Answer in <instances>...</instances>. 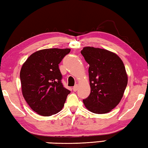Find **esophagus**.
<instances>
[{
	"label": "esophagus",
	"mask_w": 148,
	"mask_h": 148,
	"mask_svg": "<svg viewBox=\"0 0 148 148\" xmlns=\"http://www.w3.org/2000/svg\"><path fill=\"white\" fill-rule=\"evenodd\" d=\"M73 90L74 92H76L77 90H78V85L77 84H75V86H73Z\"/></svg>",
	"instance_id": "esophagus-1"
}]
</instances>
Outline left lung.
<instances>
[{"label":"left lung","mask_w":148,"mask_h":148,"mask_svg":"<svg viewBox=\"0 0 148 148\" xmlns=\"http://www.w3.org/2000/svg\"><path fill=\"white\" fill-rule=\"evenodd\" d=\"M89 64L91 92L83 99L90 111L109 112L122 98L127 85V75L123 62L117 54L105 49L86 47L81 51Z\"/></svg>","instance_id":"left-lung-1"}]
</instances>
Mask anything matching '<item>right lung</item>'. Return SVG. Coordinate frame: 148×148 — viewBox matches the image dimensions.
Listing matches in <instances>:
<instances>
[{
    "mask_svg": "<svg viewBox=\"0 0 148 148\" xmlns=\"http://www.w3.org/2000/svg\"><path fill=\"white\" fill-rule=\"evenodd\" d=\"M69 49H46L35 52L20 71L23 95L30 107L43 116H50L63 108L69 90L64 87L58 64Z\"/></svg>",
    "mask_w": 148,
    "mask_h": 148,
    "instance_id": "1",
    "label": "right lung"
}]
</instances>
